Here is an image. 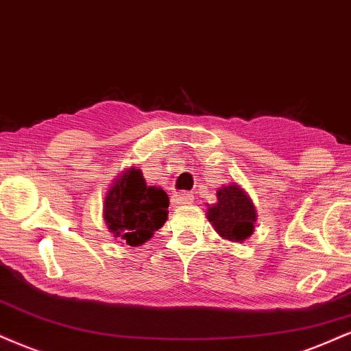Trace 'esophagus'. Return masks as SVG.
<instances>
[{
    "label": "esophagus",
    "mask_w": 351,
    "mask_h": 351,
    "mask_svg": "<svg viewBox=\"0 0 351 351\" xmlns=\"http://www.w3.org/2000/svg\"><path fill=\"white\" fill-rule=\"evenodd\" d=\"M194 199V196L191 193H176L175 196H173V206H184V204H191Z\"/></svg>",
    "instance_id": "esophagus-1"
}]
</instances>
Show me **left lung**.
I'll return each mask as SVG.
<instances>
[{
  "label": "left lung",
  "mask_w": 351,
  "mask_h": 351,
  "mask_svg": "<svg viewBox=\"0 0 351 351\" xmlns=\"http://www.w3.org/2000/svg\"><path fill=\"white\" fill-rule=\"evenodd\" d=\"M208 219L219 235L232 242H243L252 235L256 210L239 184L217 189V202L208 209Z\"/></svg>",
  "instance_id": "1"
}]
</instances>
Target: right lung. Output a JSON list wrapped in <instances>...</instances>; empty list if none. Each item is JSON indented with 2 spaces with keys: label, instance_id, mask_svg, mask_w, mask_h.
Returning a JSON list of instances; mask_svg holds the SVG:
<instances>
[{
  "label": "right lung",
  "instance_id": "1",
  "mask_svg": "<svg viewBox=\"0 0 351 351\" xmlns=\"http://www.w3.org/2000/svg\"><path fill=\"white\" fill-rule=\"evenodd\" d=\"M168 206V194L162 188L147 186L141 170L130 168L108 191L104 221L116 237L138 247L163 226Z\"/></svg>",
  "mask_w": 351,
  "mask_h": 351
}]
</instances>
